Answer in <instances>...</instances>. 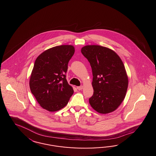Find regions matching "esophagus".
<instances>
[{
	"mask_svg": "<svg viewBox=\"0 0 156 156\" xmlns=\"http://www.w3.org/2000/svg\"><path fill=\"white\" fill-rule=\"evenodd\" d=\"M76 88H77V89H78V90H82V89H83V86H80V87H76Z\"/></svg>",
	"mask_w": 156,
	"mask_h": 156,
	"instance_id": "obj_1",
	"label": "esophagus"
}]
</instances>
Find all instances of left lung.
Segmentation results:
<instances>
[{
	"instance_id": "1",
	"label": "left lung",
	"mask_w": 156,
	"mask_h": 156,
	"mask_svg": "<svg viewBox=\"0 0 156 156\" xmlns=\"http://www.w3.org/2000/svg\"><path fill=\"white\" fill-rule=\"evenodd\" d=\"M81 53L92 70L94 92L89 99L90 106L101 114L114 112L124 99L128 85L121 59L113 50L99 45L83 46Z\"/></svg>"
}]
</instances>
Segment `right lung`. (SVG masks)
<instances>
[{
    "mask_svg": "<svg viewBox=\"0 0 156 156\" xmlns=\"http://www.w3.org/2000/svg\"><path fill=\"white\" fill-rule=\"evenodd\" d=\"M74 52L72 45L57 46L45 50L35 62L30 87L37 103L49 112L62 108L74 94L66 74Z\"/></svg>",
    "mask_w": 156,
    "mask_h": 156,
    "instance_id": "add662e5",
    "label": "right lung"
}]
</instances>
